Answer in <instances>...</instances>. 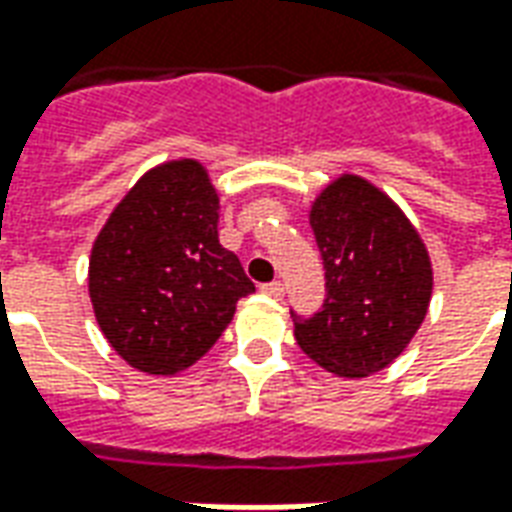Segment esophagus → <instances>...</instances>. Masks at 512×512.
I'll return each instance as SVG.
<instances>
[{
	"label": "esophagus",
	"mask_w": 512,
	"mask_h": 512,
	"mask_svg": "<svg viewBox=\"0 0 512 512\" xmlns=\"http://www.w3.org/2000/svg\"><path fill=\"white\" fill-rule=\"evenodd\" d=\"M260 290L268 293L271 299H282V296H285V285H282V282H268V285H263Z\"/></svg>",
	"instance_id": "34e87169"
}]
</instances>
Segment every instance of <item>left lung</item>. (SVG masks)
<instances>
[{"label": "left lung", "mask_w": 512, "mask_h": 512, "mask_svg": "<svg viewBox=\"0 0 512 512\" xmlns=\"http://www.w3.org/2000/svg\"><path fill=\"white\" fill-rule=\"evenodd\" d=\"M310 227L326 299L312 318L293 312L296 343L334 376H373L406 351L428 315V249L392 197L359 175H340L315 197Z\"/></svg>", "instance_id": "1"}]
</instances>
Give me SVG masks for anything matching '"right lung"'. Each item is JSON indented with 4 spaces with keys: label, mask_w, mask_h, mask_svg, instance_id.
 <instances>
[{
    "label": "right lung",
    "mask_w": 512,
    "mask_h": 512,
    "mask_svg": "<svg viewBox=\"0 0 512 512\" xmlns=\"http://www.w3.org/2000/svg\"><path fill=\"white\" fill-rule=\"evenodd\" d=\"M219 194L197 158L147 169L95 238L90 301L128 365L175 376L222 337L255 285L219 244Z\"/></svg>",
    "instance_id": "1"
}]
</instances>
